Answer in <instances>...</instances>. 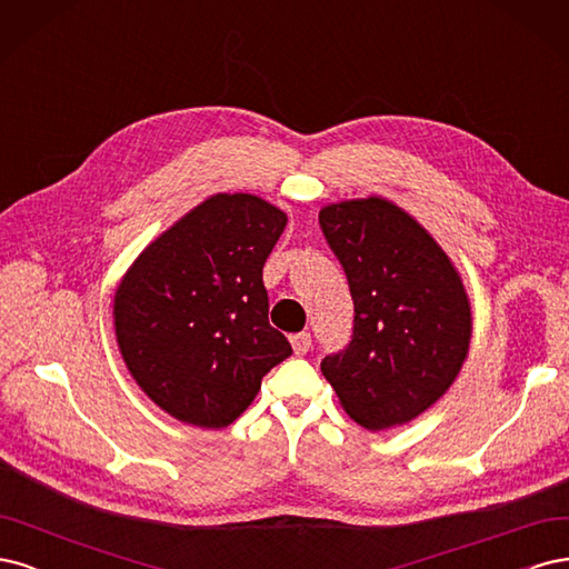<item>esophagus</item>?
<instances>
[{"mask_svg": "<svg viewBox=\"0 0 569 569\" xmlns=\"http://www.w3.org/2000/svg\"><path fill=\"white\" fill-rule=\"evenodd\" d=\"M290 345H292V350H296V355L302 357V355L309 352L311 336H309V333H296V336H290Z\"/></svg>", "mask_w": 569, "mask_h": 569, "instance_id": "1", "label": "esophagus"}]
</instances>
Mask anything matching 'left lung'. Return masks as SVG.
Segmentation results:
<instances>
[{
	"instance_id": "left-lung-1",
	"label": "left lung",
	"mask_w": 569,
	"mask_h": 569,
	"mask_svg": "<svg viewBox=\"0 0 569 569\" xmlns=\"http://www.w3.org/2000/svg\"><path fill=\"white\" fill-rule=\"evenodd\" d=\"M355 300L352 340L321 361L342 409L366 430L409 423L466 361L470 302L456 267L411 214L378 196L319 212Z\"/></svg>"
}]
</instances>
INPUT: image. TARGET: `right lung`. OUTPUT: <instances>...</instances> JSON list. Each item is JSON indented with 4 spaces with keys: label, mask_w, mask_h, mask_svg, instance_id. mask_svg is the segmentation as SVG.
Returning <instances> with one entry per match:
<instances>
[{
    "label": "right lung",
    "mask_w": 569,
    "mask_h": 569,
    "mask_svg": "<svg viewBox=\"0 0 569 569\" xmlns=\"http://www.w3.org/2000/svg\"><path fill=\"white\" fill-rule=\"evenodd\" d=\"M288 217L250 193H217L160 233L113 302L122 359L181 423L227 428L292 355L269 323L262 267Z\"/></svg>",
    "instance_id": "obj_1"
}]
</instances>
